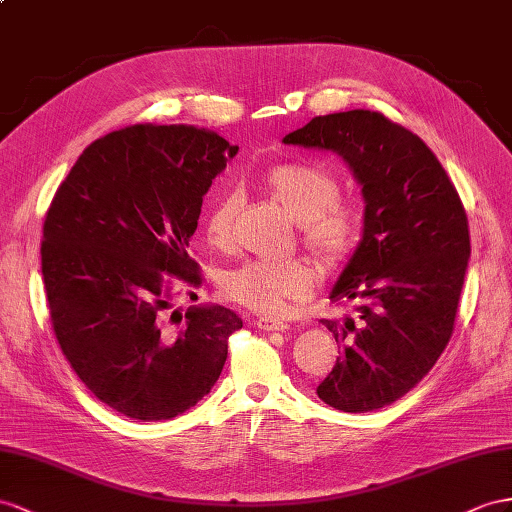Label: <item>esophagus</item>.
Masks as SVG:
<instances>
[{
	"label": "esophagus",
	"instance_id": "34e87169",
	"mask_svg": "<svg viewBox=\"0 0 512 512\" xmlns=\"http://www.w3.org/2000/svg\"><path fill=\"white\" fill-rule=\"evenodd\" d=\"M257 326L261 331H266V333H274V331H287L290 329V324L287 322H283V320H279V318H257Z\"/></svg>",
	"mask_w": 512,
	"mask_h": 512
}]
</instances>
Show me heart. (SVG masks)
Listing matches in <instances>:
<instances>
[{"instance_id":"b5f03b06","label":"heart","mask_w":512,"mask_h":512,"mask_svg":"<svg viewBox=\"0 0 512 512\" xmlns=\"http://www.w3.org/2000/svg\"><path fill=\"white\" fill-rule=\"evenodd\" d=\"M261 181L270 199L296 222L311 253L337 261L352 251L359 235V216L350 203L337 199L339 186L333 175L309 164L285 162L268 168ZM233 207L231 196H214L203 220L207 244L222 246L227 242ZM316 279V268L307 259H251L220 272L218 287L235 303L277 316L290 303L305 300Z\"/></svg>"}]
</instances>
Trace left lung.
<instances>
[{
    "mask_svg": "<svg viewBox=\"0 0 512 512\" xmlns=\"http://www.w3.org/2000/svg\"><path fill=\"white\" fill-rule=\"evenodd\" d=\"M283 142L337 153L361 186V240L329 292L357 307L322 320L342 355L318 396L344 413L383 409L452 337L471 253L463 203L424 140L378 112L316 116Z\"/></svg>",
    "mask_w": 512,
    "mask_h": 512,
    "instance_id": "obj_1",
    "label": "left lung"
}]
</instances>
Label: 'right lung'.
Masks as SVG:
<instances>
[{
    "label": "right lung",
    "mask_w": 512,
    "mask_h": 512,
    "mask_svg": "<svg viewBox=\"0 0 512 512\" xmlns=\"http://www.w3.org/2000/svg\"><path fill=\"white\" fill-rule=\"evenodd\" d=\"M235 153L205 129L125 127L84 149L49 205L41 270L54 333L80 381L125 417L188 411L218 381L229 335L242 329L220 305L188 307L181 329L164 313L166 279L201 285L190 238Z\"/></svg>",
    "instance_id": "right-lung-1"
}]
</instances>
